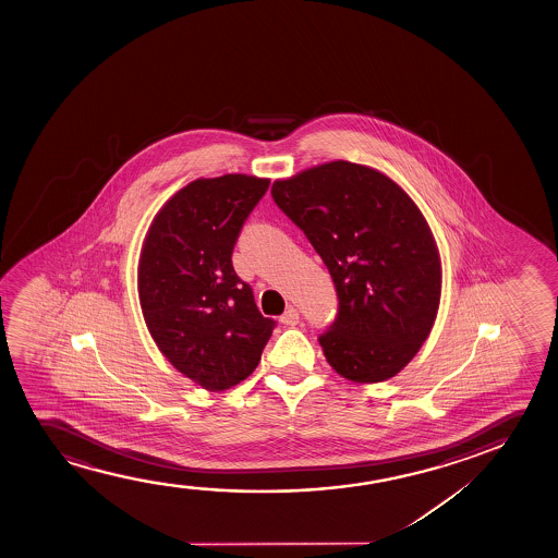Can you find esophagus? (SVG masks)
Returning a JSON list of instances; mask_svg holds the SVG:
<instances>
[{"label": "esophagus", "instance_id": "esophagus-1", "mask_svg": "<svg viewBox=\"0 0 558 558\" xmlns=\"http://www.w3.org/2000/svg\"><path fill=\"white\" fill-rule=\"evenodd\" d=\"M280 322H282L283 326H295V324H299L298 308H293V306L286 308V313L280 316Z\"/></svg>", "mask_w": 558, "mask_h": 558}]
</instances>
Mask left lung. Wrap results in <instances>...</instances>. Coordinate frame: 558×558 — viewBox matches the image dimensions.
<instances>
[{
	"mask_svg": "<svg viewBox=\"0 0 558 558\" xmlns=\"http://www.w3.org/2000/svg\"><path fill=\"white\" fill-rule=\"evenodd\" d=\"M336 283L339 313L318 337L329 366L354 383L387 381L435 326L442 265L420 207L390 177L336 160L272 184Z\"/></svg>",
	"mask_w": 558,
	"mask_h": 558,
	"instance_id": "left-lung-1",
	"label": "left lung"
}]
</instances>
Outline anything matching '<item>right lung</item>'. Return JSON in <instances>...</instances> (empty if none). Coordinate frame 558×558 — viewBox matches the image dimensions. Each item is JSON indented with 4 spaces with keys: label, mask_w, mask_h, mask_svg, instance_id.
<instances>
[{
    "label": "right lung",
    "mask_w": 558,
    "mask_h": 558,
    "mask_svg": "<svg viewBox=\"0 0 558 558\" xmlns=\"http://www.w3.org/2000/svg\"><path fill=\"white\" fill-rule=\"evenodd\" d=\"M270 179H196L156 214L141 247L137 290L146 328L177 372L227 390L253 374L275 320L232 267V250Z\"/></svg>",
    "instance_id": "1"
}]
</instances>
